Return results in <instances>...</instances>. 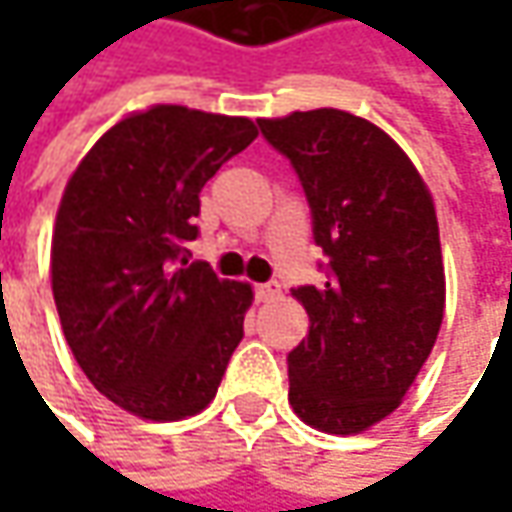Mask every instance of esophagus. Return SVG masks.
<instances>
[{"label": "esophagus", "mask_w": 512, "mask_h": 512, "mask_svg": "<svg viewBox=\"0 0 512 512\" xmlns=\"http://www.w3.org/2000/svg\"><path fill=\"white\" fill-rule=\"evenodd\" d=\"M282 293V287L276 285V282H267V285H256V299L259 302H273L276 296Z\"/></svg>", "instance_id": "esophagus-1"}]
</instances>
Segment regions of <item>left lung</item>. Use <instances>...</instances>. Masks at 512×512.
Returning <instances> with one entry per match:
<instances>
[{"label":"left lung","mask_w":512,"mask_h":512,"mask_svg":"<svg viewBox=\"0 0 512 512\" xmlns=\"http://www.w3.org/2000/svg\"><path fill=\"white\" fill-rule=\"evenodd\" d=\"M259 128L299 173L330 267L325 285L293 287L310 330L287 356V399L310 427L356 436L402 404L442 327L433 196L410 156L347 110H293Z\"/></svg>","instance_id":"8db88e82"}]
</instances>
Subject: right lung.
Instances as JSON below:
<instances>
[{"label":"right lung","instance_id":"add662e5","mask_svg":"<svg viewBox=\"0 0 512 512\" xmlns=\"http://www.w3.org/2000/svg\"><path fill=\"white\" fill-rule=\"evenodd\" d=\"M259 136L185 105L128 113L70 173L50 242L62 333L90 384L139 419L213 402L253 305L247 282L187 262L199 190Z\"/></svg>","mask_w":512,"mask_h":512}]
</instances>
